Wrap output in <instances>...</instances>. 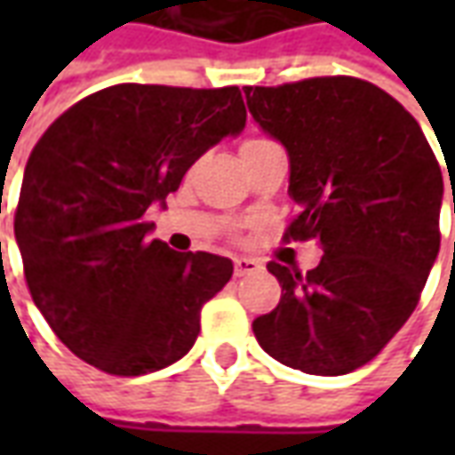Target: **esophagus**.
Masks as SVG:
<instances>
[{"label":"esophagus","mask_w":455,"mask_h":455,"mask_svg":"<svg viewBox=\"0 0 455 455\" xmlns=\"http://www.w3.org/2000/svg\"><path fill=\"white\" fill-rule=\"evenodd\" d=\"M260 267L263 266L258 263L256 258H236V260H234V273H236V277L253 275V273H258Z\"/></svg>","instance_id":"1"}]
</instances>
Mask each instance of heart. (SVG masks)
<instances>
[{
	"label": "heart",
	"instance_id": "b5f03b06",
	"mask_svg": "<svg viewBox=\"0 0 455 455\" xmlns=\"http://www.w3.org/2000/svg\"><path fill=\"white\" fill-rule=\"evenodd\" d=\"M256 143H263V139H251V140H246V143L241 146V150H243V148H251V146H256Z\"/></svg>",
	"mask_w": 455,
	"mask_h": 455
}]
</instances>
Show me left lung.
I'll return each instance as SVG.
<instances>
[{
	"mask_svg": "<svg viewBox=\"0 0 455 455\" xmlns=\"http://www.w3.org/2000/svg\"><path fill=\"white\" fill-rule=\"evenodd\" d=\"M243 94L290 158L297 217L285 238L324 248L307 275L267 263L283 297L253 334L283 365L346 375L375 358L419 302L441 243L439 163L414 116L365 80L312 77Z\"/></svg>",
	"mask_w": 455,
	"mask_h": 455,
	"instance_id": "8db88e82",
	"label": "left lung"
}]
</instances>
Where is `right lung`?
<instances>
[{"label":"right lung","instance_id":"right-lung-1","mask_svg":"<svg viewBox=\"0 0 455 455\" xmlns=\"http://www.w3.org/2000/svg\"><path fill=\"white\" fill-rule=\"evenodd\" d=\"M243 126L238 87L114 84L70 107L36 143L16 243L36 307L77 358L129 378L195 346L199 312L234 263L148 241L143 214Z\"/></svg>","mask_w":455,"mask_h":455}]
</instances>
